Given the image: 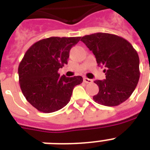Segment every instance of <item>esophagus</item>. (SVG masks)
<instances>
[{"mask_svg":"<svg viewBox=\"0 0 150 150\" xmlns=\"http://www.w3.org/2000/svg\"><path fill=\"white\" fill-rule=\"evenodd\" d=\"M83 81H84V82H86V83H92V82H93V80L89 79L88 78H84V79H83Z\"/></svg>","mask_w":150,"mask_h":150,"instance_id":"obj_1","label":"esophagus"}]
</instances>
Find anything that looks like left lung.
Instances as JSON below:
<instances>
[{
	"label": "left lung",
	"instance_id": "left-lung-1",
	"mask_svg": "<svg viewBox=\"0 0 150 150\" xmlns=\"http://www.w3.org/2000/svg\"><path fill=\"white\" fill-rule=\"evenodd\" d=\"M81 41L93 53L98 65L107 68L106 79L94 82L99 87L94 101L114 107L128 100L140 76L139 58L132 45L121 36L104 33L82 36Z\"/></svg>",
	"mask_w": 150,
	"mask_h": 150
}]
</instances>
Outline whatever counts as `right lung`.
<instances>
[{"instance_id":"1","label":"right lung","mask_w":150,"mask_h":150,"mask_svg":"<svg viewBox=\"0 0 150 150\" xmlns=\"http://www.w3.org/2000/svg\"><path fill=\"white\" fill-rule=\"evenodd\" d=\"M81 37H50L28 49L18 66L20 88L27 101L43 113L63 108L70 101L82 76H60L59 68L68 64L71 48Z\"/></svg>"}]
</instances>
